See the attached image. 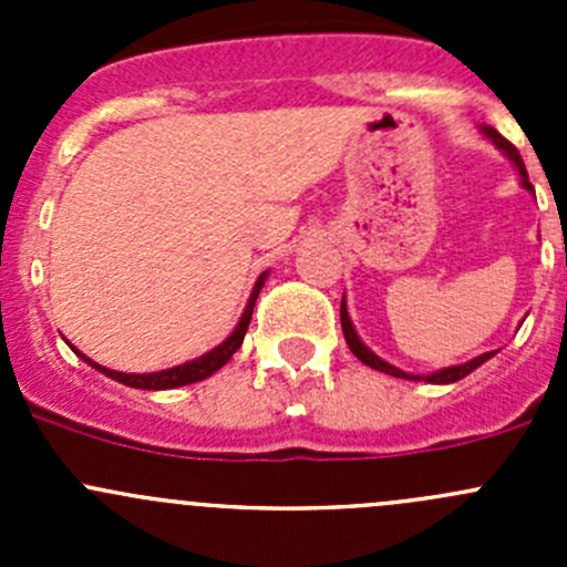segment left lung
<instances>
[{"instance_id": "left-lung-1", "label": "left lung", "mask_w": 567, "mask_h": 567, "mask_svg": "<svg viewBox=\"0 0 567 567\" xmlns=\"http://www.w3.org/2000/svg\"><path fill=\"white\" fill-rule=\"evenodd\" d=\"M483 131H485V136H488V140L494 142V145L499 147V151H505V153H507V158H511V162L516 164V167H518V173H522V183H524V186H527L529 192H532V183H529L527 167H524V162H522V156H518L516 145H513V142H507L505 136H502L499 131H496V128H483ZM340 323H342V334H346V342H348V348H351V351H353V357H357L359 362H364V364H368V368H373V370H381V373H390V375H394V379L431 381V384H453V381H461L463 375H468V373H472V370H477L480 364H483V362H488V359L494 357V351H491V353H483V357L472 359V362H466V364H458V368L439 370V373H433V375H411V373H403V370L392 368V364H386L384 359H379V357H375V353L370 351V348H364V342L359 340V337H357V331H353V326H351V318H348V310H346V299H342V305H340Z\"/></svg>"}]
</instances>
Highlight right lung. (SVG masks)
<instances>
[{
	"label": "right lung",
	"mask_w": 567,
	"mask_h": 567,
	"mask_svg": "<svg viewBox=\"0 0 567 567\" xmlns=\"http://www.w3.org/2000/svg\"><path fill=\"white\" fill-rule=\"evenodd\" d=\"M262 279H266V274H260V279H257L255 290H251V296H249V305H247V310H244L241 320H238L236 331H233V334L227 337V340L221 342L219 348H214V351H210V353H205V357L194 359V362L177 364V368L162 370V373L128 375V373H117V370L101 368V364L90 362V359L84 357V353H79L76 348H73V346H71V348H73V351L79 353V357L84 359V362H87V364H93V368H99L101 373L109 375V379L120 381V384H125V386H134V390H175V386H186V384H194V381H203V379H208L210 373H216V370H219V368H225V364L230 362V357H233V353H236L238 348H241V342H244V334H247V329H249L251 310H255V299H257V293H260V288H262Z\"/></svg>",
	"instance_id": "1"
}]
</instances>
